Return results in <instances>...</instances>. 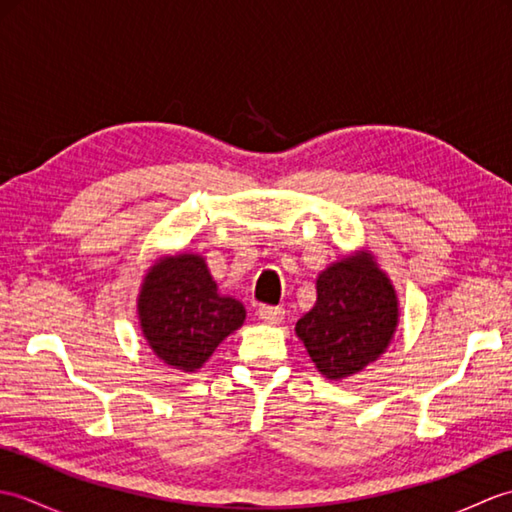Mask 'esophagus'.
<instances>
[{
    "instance_id": "1",
    "label": "esophagus",
    "mask_w": 512,
    "mask_h": 512,
    "mask_svg": "<svg viewBox=\"0 0 512 512\" xmlns=\"http://www.w3.org/2000/svg\"><path fill=\"white\" fill-rule=\"evenodd\" d=\"M257 314H259V319H262L264 323L275 325V323H279L281 319H284V308H275V306H259Z\"/></svg>"
}]
</instances>
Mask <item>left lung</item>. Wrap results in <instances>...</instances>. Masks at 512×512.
Returning <instances> with one entry per match:
<instances>
[{"label": "left lung", "mask_w": 512, "mask_h": 512, "mask_svg": "<svg viewBox=\"0 0 512 512\" xmlns=\"http://www.w3.org/2000/svg\"><path fill=\"white\" fill-rule=\"evenodd\" d=\"M398 323L396 290L369 253L341 259L317 279V303L297 336L325 378L361 372L387 350Z\"/></svg>", "instance_id": "1"}]
</instances>
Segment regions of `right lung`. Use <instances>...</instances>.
Here are the masks:
<instances>
[{
    "mask_svg": "<svg viewBox=\"0 0 512 512\" xmlns=\"http://www.w3.org/2000/svg\"><path fill=\"white\" fill-rule=\"evenodd\" d=\"M138 314L151 350L182 372L200 369L246 317L242 303L217 292L200 255L169 257L151 268Z\"/></svg>",
    "mask_w": 512,
    "mask_h": 512,
    "instance_id": "add662e5",
    "label": "right lung"
}]
</instances>
